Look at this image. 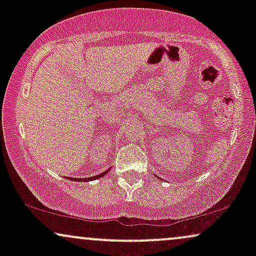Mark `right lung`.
Instances as JSON below:
<instances>
[{"label":"right lung","instance_id":"add662e5","mask_svg":"<svg viewBox=\"0 0 256 256\" xmlns=\"http://www.w3.org/2000/svg\"><path fill=\"white\" fill-rule=\"evenodd\" d=\"M110 172V168L107 170V171H104V172H102L101 174H98V176H94V177H89V178H71V177H68L67 179H70V180H76V182H90V180H95V179H98V178H101V177H104V176L106 174V173H108Z\"/></svg>","mask_w":256,"mask_h":256}]
</instances>
